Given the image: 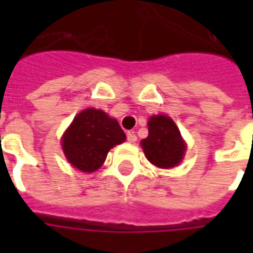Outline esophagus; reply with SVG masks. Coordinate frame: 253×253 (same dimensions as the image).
<instances>
[{
	"instance_id": "obj_1",
	"label": "esophagus",
	"mask_w": 253,
	"mask_h": 253,
	"mask_svg": "<svg viewBox=\"0 0 253 253\" xmlns=\"http://www.w3.org/2000/svg\"><path fill=\"white\" fill-rule=\"evenodd\" d=\"M127 141L131 143L135 142V141H137V135H135L132 131H128L127 132Z\"/></svg>"
}]
</instances>
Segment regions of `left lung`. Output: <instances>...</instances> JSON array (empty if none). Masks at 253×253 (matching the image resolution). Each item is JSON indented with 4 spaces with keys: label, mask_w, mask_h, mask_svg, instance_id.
Masks as SVG:
<instances>
[{
    "label": "left lung",
    "mask_w": 253,
    "mask_h": 253,
    "mask_svg": "<svg viewBox=\"0 0 253 253\" xmlns=\"http://www.w3.org/2000/svg\"><path fill=\"white\" fill-rule=\"evenodd\" d=\"M148 126V138L141 142L145 156L159 168H173L186 152V143L175 122L165 115L152 116Z\"/></svg>",
    "instance_id": "obj_1"
}]
</instances>
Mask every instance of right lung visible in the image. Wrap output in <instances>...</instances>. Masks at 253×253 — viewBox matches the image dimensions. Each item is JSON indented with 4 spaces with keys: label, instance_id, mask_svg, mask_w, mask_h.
Instances as JSON below:
<instances>
[{
    "label": "right lung",
    "instance_id": "add662e5",
    "mask_svg": "<svg viewBox=\"0 0 253 253\" xmlns=\"http://www.w3.org/2000/svg\"><path fill=\"white\" fill-rule=\"evenodd\" d=\"M126 135L119 123L101 110L80 112L62 138L69 163L83 172L99 169L111 148L125 142Z\"/></svg>",
    "mask_w": 253,
    "mask_h": 253
}]
</instances>
